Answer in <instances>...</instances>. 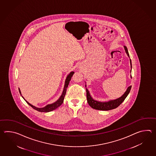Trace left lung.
<instances>
[{
    "label": "left lung",
    "instance_id": "8db88e82",
    "mask_svg": "<svg viewBox=\"0 0 156 156\" xmlns=\"http://www.w3.org/2000/svg\"><path fill=\"white\" fill-rule=\"evenodd\" d=\"M124 49H125L127 55L128 56V57H129V55L128 53V51L126 47L124 46ZM130 65H131V68H132V62H131L130 59ZM131 70H132V69H131ZM130 73H131V70H130ZM131 78H132V76H131ZM85 86H86V85H85ZM131 87H132V86H129L128 87V89H126V91L121 97H120L115 100H110L107 102H100V101H96V100L93 99L92 97L90 94L89 91H88L87 89H86V97H87V103L89 104L90 106L94 109L99 110H110L115 109L118 106H119L124 101V100L126 98V96H128V95L129 94L130 89H131Z\"/></svg>",
    "mask_w": 156,
    "mask_h": 156
}]
</instances>
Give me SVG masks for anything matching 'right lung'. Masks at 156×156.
<instances>
[{
	"mask_svg": "<svg viewBox=\"0 0 156 156\" xmlns=\"http://www.w3.org/2000/svg\"><path fill=\"white\" fill-rule=\"evenodd\" d=\"M75 73L73 71L71 72L66 77V79L65 80V86H64V88H63V92L62 94L61 95V96H60V98L58 99L57 100L56 102H55L54 103H52L51 104H48L46 106L42 108H37L36 106H33L32 105H31L30 104L28 103L27 101H26V100L24 99L23 97L22 96V98H23L25 100V101H26L27 103L30 105V106H31L32 108H33L34 109L36 110L38 112H51L53 110L56 109L57 108H58L59 106L63 103V99H64V98L65 96V94L66 93L67 88L68 87V85L70 83V81L71 79V77L73 76V73ZM19 91H20V95H22L21 94V92H20V89H19Z\"/></svg>",
	"mask_w": 156,
	"mask_h": 156,
	"instance_id": "1",
	"label": "right lung"
}]
</instances>
